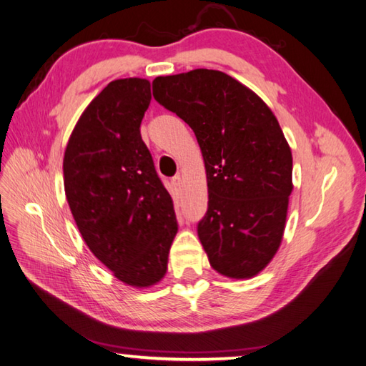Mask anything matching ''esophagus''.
<instances>
[{
	"mask_svg": "<svg viewBox=\"0 0 366 366\" xmlns=\"http://www.w3.org/2000/svg\"><path fill=\"white\" fill-rule=\"evenodd\" d=\"M172 185L174 187V190H176V192H182V187H184V179H182L181 176H176V177H173Z\"/></svg>",
	"mask_w": 366,
	"mask_h": 366,
	"instance_id": "34e87169",
	"label": "esophagus"
}]
</instances>
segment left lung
<instances>
[{"label": "left lung", "instance_id": "8db88e82", "mask_svg": "<svg viewBox=\"0 0 366 366\" xmlns=\"http://www.w3.org/2000/svg\"><path fill=\"white\" fill-rule=\"evenodd\" d=\"M152 97L189 124L202 152L209 207L198 237L210 267L259 274L282 242L293 190L292 149L271 109L223 71L159 76Z\"/></svg>", "mask_w": 366, "mask_h": 366}]
</instances>
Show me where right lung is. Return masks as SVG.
I'll return each mask as SVG.
<instances>
[{
  "label": "right lung",
  "mask_w": 366,
  "mask_h": 366,
  "mask_svg": "<svg viewBox=\"0 0 366 366\" xmlns=\"http://www.w3.org/2000/svg\"><path fill=\"white\" fill-rule=\"evenodd\" d=\"M149 103V81L109 82L82 112L64 156L66 201L84 242L135 288L164 279L177 232L173 199L140 135Z\"/></svg>",
  "instance_id": "add662e5"
}]
</instances>
